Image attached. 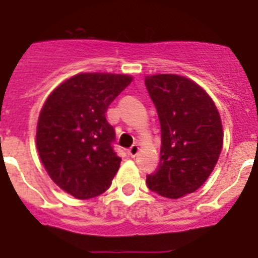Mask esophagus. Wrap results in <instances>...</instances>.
I'll list each match as a JSON object with an SVG mask.
<instances>
[{"mask_svg":"<svg viewBox=\"0 0 258 258\" xmlns=\"http://www.w3.org/2000/svg\"><path fill=\"white\" fill-rule=\"evenodd\" d=\"M138 151H139V146L133 145L128 149V155H130V157H135V155L138 154Z\"/></svg>","mask_w":258,"mask_h":258,"instance_id":"34e87169","label":"esophagus"}]
</instances>
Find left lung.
<instances>
[{"mask_svg": "<svg viewBox=\"0 0 258 258\" xmlns=\"http://www.w3.org/2000/svg\"><path fill=\"white\" fill-rule=\"evenodd\" d=\"M162 131L159 166L147 175L151 191L176 200L200 188L222 150V124L214 101L198 84L172 74L145 80Z\"/></svg>", "mask_w": 258, "mask_h": 258, "instance_id": "left-lung-1", "label": "left lung"}]
</instances>
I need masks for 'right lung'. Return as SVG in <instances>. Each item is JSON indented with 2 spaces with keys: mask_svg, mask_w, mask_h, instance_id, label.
<instances>
[{
  "mask_svg": "<svg viewBox=\"0 0 258 258\" xmlns=\"http://www.w3.org/2000/svg\"><path fill=\"white\" fill-rule=\"evenodd\" d=\"M131 82L128 75H75L42 105L36 134L38 155L54 183L75 198L100 196L119 170L115 130L105 112Z\"/></svg>",
  "mask_w": 258,
  "mask_h": 258,
  "instance_id": "add662e5",
  "label": "right lung"
}]
</instances>
